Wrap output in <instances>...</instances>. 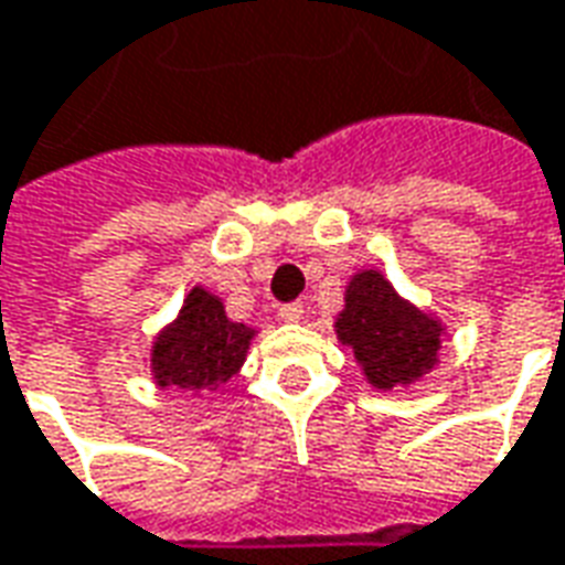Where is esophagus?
Masks as SVG:
<instances>
[{"label": "esophagus", "instance_id": "esophagus-1", "mask_svg": "<svg viewBox=\"0 0 565 565\" xmlns=\"http://www.w3.org/2000/svg\"><path fill=\"white\" fill-rule=\"evenodd\" d=\"M278 318L287 320V323H299L302 320V302H287V306L278 308Z\"/></svg>", "mask_w": 565, "mask_h": 565}]
</instances>
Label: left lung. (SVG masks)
<instances>
[{
	"instance_id": "left-lung-1",
	"label": "left lung",
	"mask_w": 565,
	"mask_h": 565,
	"mask_svg": "<svg viewBox=\"0 0 565 565\" xmlns=\"http://www.w3.org/2000/svg\"><path fill=\"white\" fill-rule=\"evenodd\" d=\"M339 342L354 351L372 387H405L436 366L441 323L405 302L375 269L356 271L335 320Z\"/></svg>"
}]
</instances>
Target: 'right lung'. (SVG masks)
<instances>
[{
  "instance_id": "right-lung-1",
  "label": "right lung",
  "mask_w": 565,
  "mask_h": 565,
  "mask_svg": "<svg viewBox=\"0 0 565 565\" xmlns=\"http://www.w3.org/2000/svg\"><path fill=\"white\" fill-rule=\"evenodd\" d=\"M250 339L254 330L226 318L217 296H211L205 287H193L181 315L153 342V381L162 391H217L242 369Z\"/></svg>"
}]
</instances>
